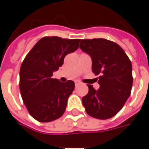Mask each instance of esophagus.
I'll return each instance as SVG.
<instances>
[{"label": "esophagus", "mask_w": 149, "mask_h": 149, "mask_svg": "<svg viewBox=\"0 0 149 149\" xmlns=\"http://www.w3.org/2000/svg\"><path fill=\"white\" fill-rule=\"evenodd\" d=\"M74 84H75V86H77L79 85L80 84H81V82H80L79 81H74Z\"/></svg>", "instance_id": "1"}]
</instances>
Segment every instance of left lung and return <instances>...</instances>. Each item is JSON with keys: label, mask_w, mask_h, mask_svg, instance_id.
<instances>
[{"label": "left lung", "mask_w": 149, "mask_h": 149, "mask_svg": "<svg viewBox=\"0 0 149 149\" xmlns=\"http://www.w3.org/2000/svg\"><path fill=\"white\" fill-rule=\"evenodd\" d=\"M80 49L91 56L92 71L99 74L100 88L88 84L82 97L87 113L99 120L113 117L121 110L132 90V63L118 44L105 39H81Z\"/></svg>", "instance_id": "obj_1"}]
</instances>
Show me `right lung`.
<instances>
[{"mask_svg": "<svg viewBox=\"0 0 149 149\" xmlns=\"http://www.w3.org/2000/svg\"><path fill=\"white\" fill-rule=\"evenodd\" d=\"M81 39L43 37L23 60L19 70V90L29 114L41 123L53 121L65 111L74 82L53 79L68 54L77 49Z\"/></svg>", "mask_w": 149, "mask_h": 149, "instance_id": "add662e5", "label": "right lung"}]
</instances>
